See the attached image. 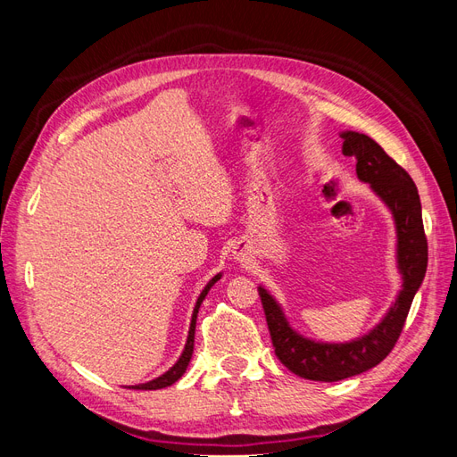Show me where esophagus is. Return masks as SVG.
<instances>
[{"label": "esophagus", "instance_id": "esophagus-1", "mask_svg": "<svg viewBox=\"0 0 457 457\" xmlns=\"http://www.w3.org/2000/svg\"><path fill=\"white\" fill-rule=\"evenodd\" d=\"M234 253H237V252H234ZM237 259H238L240 262H244V265H245V262L250 261V255H247V253H242V252H238V253H237Z\"/></svg>", "mask_w": 457, "mask_h": 457}]
</instances>
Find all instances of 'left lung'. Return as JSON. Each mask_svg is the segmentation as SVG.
Wrapping results in <instances>:
<instances>
[{"mask_svg": "<svg viewBox=\"0 0 457 457\" xmlns=\"http://www.w3.org/2000/svg\"><path fill=\"white\" fill-rule=\"evenodd\" d=\"M343 154L356 158V175L389 207L396 227V265L403 289L381 322L368 334L345 343H324L301 336L265 287L259 286L262 309L278 361L295 376L312 381H341L378 366L395 347L404 328L413 295L425 278L427 238L418 187L406 170L364 133L343 131Z\"/></svg>", "mask_w": 457, "mask_h": 457, "instance_id": "8db88e82", "label": "left lung"}]
</instances>
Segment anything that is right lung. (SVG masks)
I'll use <instances>...</instances> for the list:
<instances>
[{
  "instance_id": "obj_1",
  "label": "right lung",
  "mask_w": 457,
  "mask_h": 457,
  "mask_svg": "<svg viewBox=\"0 0 457 457\" xmlns=\"http://www.w3.org/2000/svg\"><path fill=\"white\" fill-rule=\"evenodd\" d=\"M220 276H223L220 272L215 274L213 278H212L210 282H207V286L202 289V294H200V297H198V301H196V305H195V311H192V320H190V329H188L187 345H185V349H183V354L179 356V361H177L168 371L162 373L160 378L152 379V381H146V383L131 385L129 389H137V391H156V389H163V386H170V385H173L177 379L183 378V373L187 371V366H188L190 358H192V351H195V331H196V318H198L200 305H202V301L205 299L207 292H210V289H212V286H213L217 280H220Z\"/></svg>"
}]
</instances>
